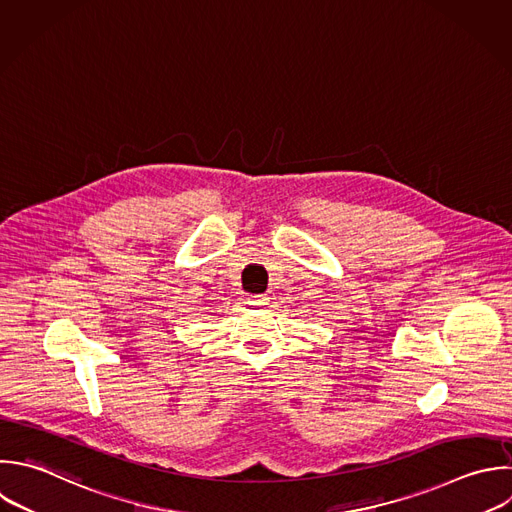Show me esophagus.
<instances>
[{
    "label": "esophagus",
    "mask_w": 512,
    "mask_h": 512,
    "mask_svg": "<svg viewBox=\"0 0 512 512\" xmlns=\"http://www.w3.org/2000/svg\"><path fill=\"white\" fill-rule=\"evenodd\" d=\"M268 300H270V298H268L266 294H256V296H250V298H248V304H250V306H266Z\"/></svg>",
    "instance_id": "1"
}]
</instances>
